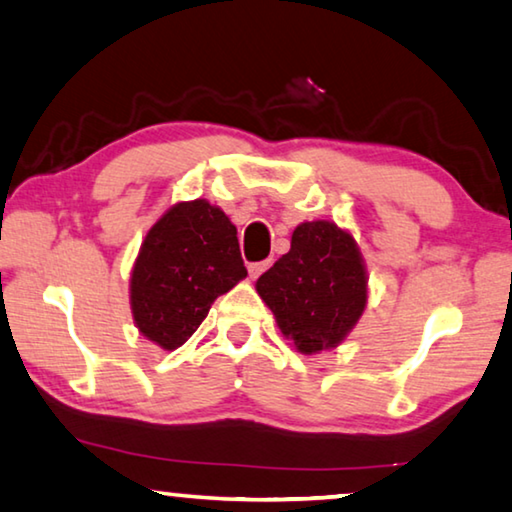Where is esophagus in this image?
Returning <instances> with one entry per match:
<instances>
[{"instance_id": "34e87169", "label": "esophagus", "mask_w": 512, "mask_h": 512, "mask_svg": "<svg viewBox=\"0 0 512 512\" xmlns=\"http://www.w3.org/2000/svg\"><path fill=\"white\" fill-rule=\"evenodd\" d=\"M270 265H272V258H267V261H258V263H249V277H251V279L261 277V274H263Z\"/></svg>"}]
</instances>
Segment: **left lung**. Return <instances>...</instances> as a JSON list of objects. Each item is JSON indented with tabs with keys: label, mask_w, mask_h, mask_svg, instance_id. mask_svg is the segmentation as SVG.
<instances>
[{
	"label": "left lung",
	"mask_w": 512,
	"mask_h": 512,
	"mask_svg": "<svg viewBox=\"0 0 512 512\" xmlns=\"http://www.w3.org/2000/svg\"><path fill=\"white\" fill-rule=\"evenodd\" d=\"M368 277L355 238L332 222H304L290 251L256 281L281 334L302 355L336 348L368 302Z\"/></svg>",
	"instance_id": "left-lung-1"
}]
</instances>
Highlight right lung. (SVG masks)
<instances>
[{"instance_id":"add662e5","label":"right lung","mask_w":512,"mask_h":512,"mask_svg":"<svg viewBox=\"0 0 512 512\" xmlns=\"http://www.w3.org/2000/svg\"><path fill=\"white\" fill-rule=\"evenodd\" d=\"M247 277L238 229L206 199L169 208L146 233L130 277L139 332L162 350L190 338L210 304Z\"/></svg>"}]
</instances>
